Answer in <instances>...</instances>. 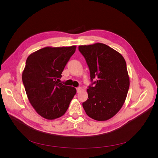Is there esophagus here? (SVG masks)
I'll return each mask as SVG.
<instances>
[{
  "label": "esophagus",
  "mask_w": 158,
  "mask_h": 158,
  "mask_svg": "<svg viewBox=\"0 0 158 158\" xmlns=\"http://www.w3.org/2000/svg\"><path fill=\"white\" fill-rule=\"evenodd\" d=\"M76 90H77V93H79V92L81 91V88L80 87H77V88H76Z\"/></svg>",
  "instance_id": "1"
}]
</instances>
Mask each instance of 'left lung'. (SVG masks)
I'll list each match as a JSON object with an SVG mask.
<instances>
[{"label":"left lung","mask_w":158,"mask_h":158,"mask_svg":"<svg viewBox=\"0 0 158 158\" xmlns=\"http://www.w3.org/2000/svg\"><path fill=\"white\" fill-rule=\"evenodd\" d=\"M79 51L85 59L92 82L83 108L93 119L108 120L119 112L127 94L129 77L126 61L120 53L102 43L79 46Z\"/></svg>","instance_id":"left-lung-1"}]
</instances>
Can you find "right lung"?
Returning a JSON list of instances; mask_svg holds the SVG:
<instances>
[{"label": "right lung", "instance_id": "obj_1", "mask_svg": "<svg viewBox=\"0 0 158 158\" xmlns=\"http://www.w3.org/2000/svg\"><path fill=\"white\" fill-rule=\"evenodd\" d=\"M76 48L46 47L31 54L26 60L22 82L31 104L45 119L63 116L76 94V88L57 81Z\"/></svg>", "mask_w": 158, "mask_h": 158}]
</instances>
